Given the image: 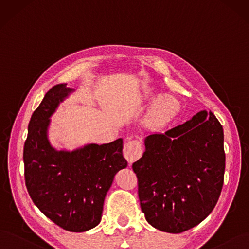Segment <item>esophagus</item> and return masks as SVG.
<instances>
[{
  "instance_id": "esophagus-1",
  "label": "esophagus",
  "mask_w": 249,
  "mask_h": 249,
  "mask_svg": "<svg viewBox=\"0 0 249 249\" xmlns=\"http://www.w3.org/2000/svg\"><path fill=\"white\" fill-rule=\"evenodd\" d=\"M123 155L125 159L128 161V163L131 164L137 159H140L142 155V144L140 142H137L135 140L132 141H128L125 142L124 148H123Z\"/></svg>"
}]
</instances>
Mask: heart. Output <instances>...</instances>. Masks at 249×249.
Wrapping results in <instances>:
<instances>
[{
	"label": "heart",
	"instance_id": "b5f03b06",
	"mask_svg": "<svg viewBox=\"0 0 249 249\" xmlns=\"http://www.w3.org/2000/svg\"><path fill=\"white\" fill-rule=\"evenodd\" d=\"M154 92L148 91L144 93L145 99H152ZM180 109L179 100L171 94L164 93L159 95L152 104L148 116L146 125L152 129H160L166 126L176 117Z\"/></svg>",
	"mask_w": 249,
	"mask_h": 249
}]
</instances>
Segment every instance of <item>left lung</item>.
Returning <instances> with one entry per match:
<instances>
[{"mask_svg": "<svg viewBox=\"0 0 249 249\" xmlns=\"http://www.w3.org/2000/svg\"><path fill=\"white\" fill-rule=\"evenodd\" d=\"M145 152L132 164L145 219L178 234L200 224L217 203L224 185V130L201 110L189 121L145 137Z\"/></svg>", "mask_w": 249, "mask_h": 249, "instance_id": "1", "label": "left lung"}]
</instances>
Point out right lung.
Returning a JSON list of instances; mask_svg holds the SVG:
<instances>
[{
	"instance_id": "right-lung-1",
	"label": "right lung",
	"mask_w": 249,
	"mask_h": 249,
	"mask_svg": "<svg viewBox=\"0 0 249 249\" xmlns=\"http://www.w3.org/2000/svg\"><path fill=\"white\" fill-rule=\"evenodd\" d=\"M71 91L67 84L55 85L34 112L23 148L24 178L35 205L54 224L85 232L100 223L107 193L127 161L122 139L72 152L50 145L49 118Z\"/></svg>"
}]
</instances>
